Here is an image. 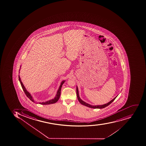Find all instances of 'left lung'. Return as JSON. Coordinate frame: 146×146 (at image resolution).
Instances as JSON below:
<instances>
[{
    "mask_svg": "<svg viewBox=\"0 0 146 146\" xmlns=\"http://www.w3.org/2000/svg\"><path fill=\"white\" fill-rule=\"evenodd\" d=\"M76 95H77V98H78V101L79 102H80L81 104H82L83 105L85 106H87V107H89V108H105L106 107V106H108L110 104L112 103V102L113 101H114L115 99L117 98V96L116 97H115L113 99V100H112L111 101H110L108 103H106V104H104V105H103L101 106H93L90 105H89V104H87V103H86L85 102H83L82 100L80 99V98L79 95V92H78V88L77 87H76Z\"/></svg>",
    "mask_w": 146,
    "mask_h": 146,
    "instance_id": "1",
    "label": "left lung"
}]
</instances>
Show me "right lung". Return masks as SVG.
Wrapping results in <instances>:
<instances>
[{
	"mask_svg": "<svg viewBox=\"0 0 146 146\" xmlns=\"http://www.w3.org/2000/svg\"><path fill=\"white\" fill-rule=\"evenodd\" d=\"M19 82L21 83V86L22 88L23 89V90H24V92L25 93L26 96L28 97L29 99L31 100V101H32L33 102H34V100H33L32 97L31 96V94H29V93L28 92H27V90H26L25 87L23 85V83L21 81V78H20V76L19 75ZM64 81H63L61 82V85L60 86V88H59V90H58V92L57 93L56 95V96L55 97L54 99H53L50 100V101H47V102H42V103H40V104L42 105H48V104H53V103H56L57 101H58V100L60 98V92H61V88L62 87V86L63 84H64Z\"/></svg>",
	"mask_w": 146,
	"mask_h": 146,
	"instance_id": "add662e5",
	"label": "right lung"
}]
</instances>
